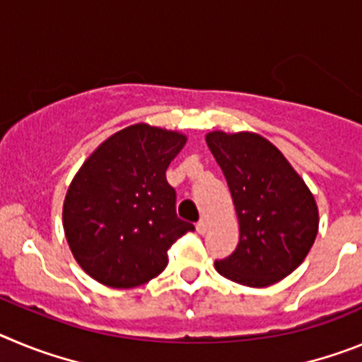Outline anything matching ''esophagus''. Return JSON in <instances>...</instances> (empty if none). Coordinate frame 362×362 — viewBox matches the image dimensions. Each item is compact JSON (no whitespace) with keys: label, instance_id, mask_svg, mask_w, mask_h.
I'll return each instance as SVG.
<instances>
[{"label":"esophagus","instance_id":"34e87169","mask_svg":"<svg viewBox=\"0 0 362 362\" xmlns=\"http://www.w3.org/2000/svg\"><path fill=\"white\" fill-rule=\"evenodd\" d=\"M196 228H197V232H199V233H206V232H209V221L201 219L199 223L196 225Z\"/></svg>","mask_w":362,"mask_h":362}]
</instances>
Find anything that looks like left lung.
<instances>
[{
	"mask_svg": "<svg viewBox=\"0 0 362 362\" xmlns=\"http://www.w3.org/2000/svg\"><path fill=\"white\" fill-rule=\"evenodd\" d=\"M225 174L239 221V245L216 270L243 286L263 288L290 276L319 230L313 194L277 146L254 132L206 134Z\"/></svg>",
	"mask_w": 362,
	"mask_h": 362,
	"instance_id": "1",
	"label": "left lung"
}]
</instances>
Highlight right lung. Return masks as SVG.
<instances>
[{
  "label": "right lung",
  "mask_w": 362,
  "mask_h": 362,
  "mask_svg": "<svg viewBox=\"0 0 362 362\" xmlns=\"http://www.w3.org/2000/svg\"><path fill=\"white\" fill-rule=\"evenodd\" d=\"M187 136L137 123L86 158L66 190L63 228L74 259L98 283L134 288L158 277L168 248L194 230L175 214L166 168Z\"/></svg>",
  "instance_id": "1"
}]
</instances>
